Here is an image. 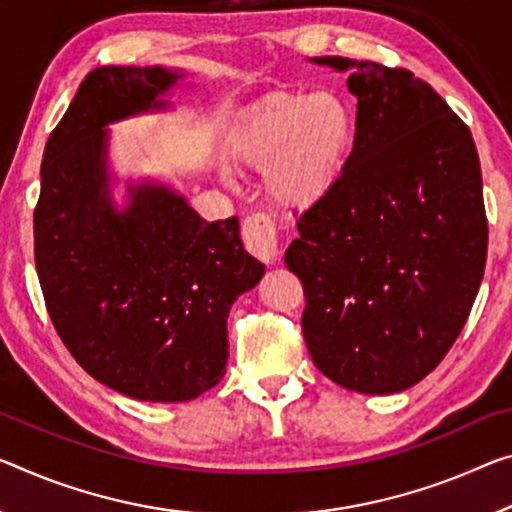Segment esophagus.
<instances>
[{
  "label": "esophagus",
  "mask_w": 512,
  "mask_h": 512,
  "mask_svg": "<svg viewBox=\"0 0 512 512\" xmlns=\"http://www.w3.org/2000/svg\"><path fill=\"white\" fill-rule=\"evenodd\" d=\"M242 242L251 256H256L263 263H274L279 258V238L274 222L263 212L249 215L242 222Z\"/></svg>",
  "instance_id": "1"
}]
</instances>
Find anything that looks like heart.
<instances>
[{"instance_id":"obj_1","label":"heart","mask_w":512,"mask_h":512,"mask_svg":"<svg viewBox=\"0 0 512 512\" xmlns=\"http://www.w3.org/2000/svg\"><path fill=\"white\" fill-rule=\"evenodd\" d=\"M357 141V114L338 91L274 93L226 139L233 167L263 171L265 192L286 208H309L336 190Z\"/></svg>"}]
</instances>
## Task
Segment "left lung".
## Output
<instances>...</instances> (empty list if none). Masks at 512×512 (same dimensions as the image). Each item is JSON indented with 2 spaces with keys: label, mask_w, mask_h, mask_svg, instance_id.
<instances>
[{
  "label": "left lung",
  "mask_w": 512,
  "mask_h": 512,
  "mask_svg": "<svg viewBox=\"0 0 512 512\" xmlns=\"http://www.w3.org/2000/svg\"><path fill=\"white\" fill-rule=\"evenodd\" d=\"M350 73L357 141L336 190L297 222L313 364L341 387L398 393L451 350L487 256L481 162L471 132L428 82L373 61L313 57Z\"/></svg>",
  "instance_id": "8db88e82"
}]
</instances>
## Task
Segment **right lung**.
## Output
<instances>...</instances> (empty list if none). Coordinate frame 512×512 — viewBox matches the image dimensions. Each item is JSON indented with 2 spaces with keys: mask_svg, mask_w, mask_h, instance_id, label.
<instances>
[{
  "mask_svg": "<svg viewBox=\"0 0 512 512\" xmlns=\"http://www.w3.org/2000/svg\"><path fill=\"white\" fill-rule=\"evenodd\" d=\"M183 80L162 66H102L47 139L34 254L47 313L86 373L151 403H185L226 373V318L263 279L238 217L206 222L157 180L112 196L107 125L162 112Z\"/></svg>",
  "mask_w": 512,
  "mask_h": 512,
  "instance_id": "add662e5",
  "label": "right lung"
}]
</instances>
